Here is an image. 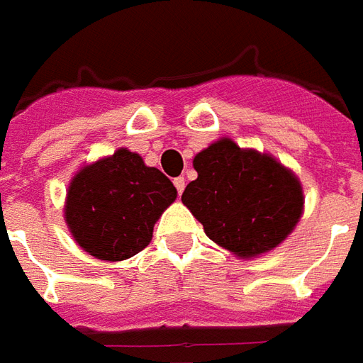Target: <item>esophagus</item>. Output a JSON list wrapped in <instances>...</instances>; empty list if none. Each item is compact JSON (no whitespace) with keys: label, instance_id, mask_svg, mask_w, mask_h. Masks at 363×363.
I'll return each instance as SVG.
<instances>
[{"label":"esophagus","instance_id":"1","mask_svg":"<svg viewBox=\"0 0 363 363\" xmlns=\"http://www.w3.org/2000/svg\"><path fill=\"white\" fill-rule=\"evenodd\" d=\"M173 182H174V186H177V192L182 194V190H184V177H177Z\"/></svg>","mask_w":363,"mask_h":363}]
</instances>
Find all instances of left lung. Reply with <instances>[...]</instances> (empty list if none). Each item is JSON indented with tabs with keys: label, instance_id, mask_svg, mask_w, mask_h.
Here are the masks:
<instances>
[{
	"label": "left lung",
	"instance_id": "obj_1",
	"mask_svg": "<svg viewBox=\"0 0 363 363\" xmlns=\"http://www.w3.org/2000/svg\"><path fill=\"white\" fill-rule=\"evenodd\" d=\"M192 165L198 179L184 189L182 204L213 243L235 257L272 251L303 213L301 182L268 153L221 138L200 151Z\"/></svg>",
	"mask_w": 363,
	"mask_h": 363
}]
</instances>
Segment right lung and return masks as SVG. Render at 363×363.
<instances>
[{"instance_id": "obj_1", "label": "right lung", "mask_w": 363, "mask_h": 363, "mask_svg": "<svg viewBox=\"0 0 363 363\" xmlns=\"http://www.w3.org/2000/svg\"><path fill=\"white\" fill-rule=\"evenodd\" d=\"M174 198L177 189L165 174L120 147L72 179L64 218L83 251L116 262L150 245L155 221Z\"/></svg>"}]
</instances>
